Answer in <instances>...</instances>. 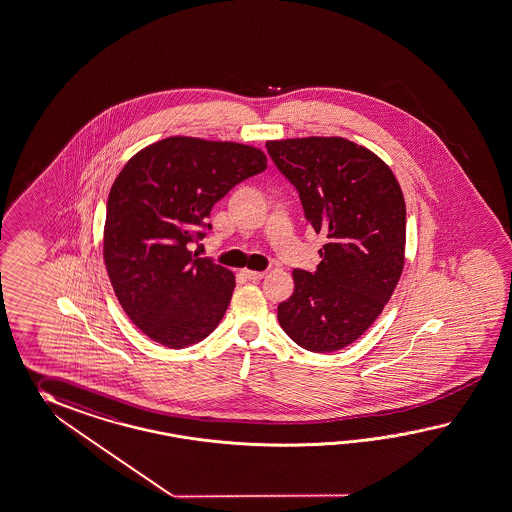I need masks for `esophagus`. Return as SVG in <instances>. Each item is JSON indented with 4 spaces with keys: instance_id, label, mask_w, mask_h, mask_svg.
<instances>
[{
    "instance_id": "1",
    "label": "esophagus",
    "mask_w": 512,
    "mask_h": 512,
    "mask_svg": "<svg viewBox=\"0 0 512 512\" xmlns=\"http://www.w3.org/2000/svg\"><path fill=\"white\" fill-rule=\"evenodd\" d=\"M242 275L248 279V281H261L264 277V272H255V270H244Z\"/></svg>"
}]
</instances>
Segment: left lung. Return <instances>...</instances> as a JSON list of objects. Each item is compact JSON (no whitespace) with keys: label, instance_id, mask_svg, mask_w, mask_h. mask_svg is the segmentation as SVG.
I'll return each mask as SVG.
<instances>
[{"label":"left lung","instance_id":"left-lung-1","mask_svg":"<svg viewBox=\"0 0 512 512\" xmlns=\"http://www.w3.org/2000/svg\"><path fill=\"white\" fill-rule=\"evenodd\" d=\"M281 174L298 188L307 222L327 235L314 272L294 270L277 320L301 348H346L385 309L405 264V200L374 151L342 137L268 140Z\"/></svg>","mask_w":512,"mask_h":512}]
</instances>
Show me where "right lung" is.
Wrapping results in <instances>:
<instances>
[{"mask_svg": "<svg viewBox=\"0 0 512 512\" xmlns=\"http://www.w3.org/2000/svg\"><path fill=\"white\" fill-rule=\"evenodd\" d=\"M264 151L222 140L168 137L133 155L114 179L103 261L125 314L151 340L187 348L224 318L235 274L198 259L190 242L231 188L266 168Z\"/></svg>", "mask_w": 512, "mask_h": 512, "instance_id": "right-lung-1", "label": "right lung"}]
</instances>
